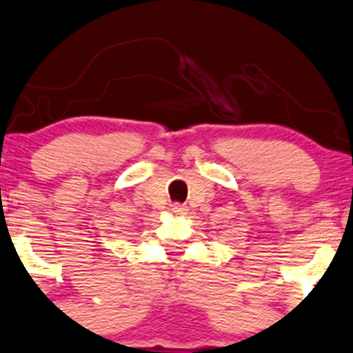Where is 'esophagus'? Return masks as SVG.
Listing matches in <instances>:
<instances>
[{
	"label": "esophagus",
	"mask_w": 353,
	"mask_h": 353,
	"mask_svg": "<svg viewBox=\"0 0 353 353\" xmlns=\"http://www.w3.org/2000/svg\"><path fill=\"white\" fill-rule=\"evenodd\" d=\"M186 206L184 205H179V203H176V205H172V213L174 214H186Z\"/></svg>",
	"instance_id": "34e87169"
}]
</instances>
